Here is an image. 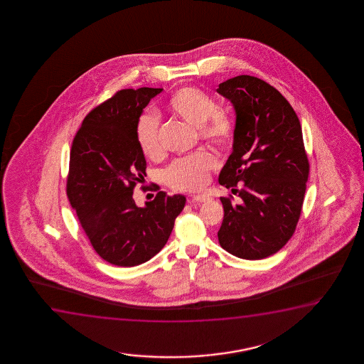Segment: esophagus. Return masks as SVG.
<instances>
[{
  "label": "esophagus",
  "instance_id": "1",
  "mask_svg": "<svg viewBox=\"0 0 364 364\" xmlns=\"http://www.w3.org/2000/svg\"><path fill=\"white\" fill-rule=\"evenodd\" d=\"M210 200H211V198L208 196V195H194L190 199V203H208Z\"/></svg>",
  "mask_w": 364,
  "mask_h": 364
}]
</instances>
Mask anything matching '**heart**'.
<instances>
[{"label":"heart","instance_id":"heart-1","mask_svg":"<svg viewBox=\"0 0 364 364\" xmlns=\"http://www.w3.org/2000/svg\"><path fill=\"white\" fill-rule=\"evenodd\" d=\"M171 114L198 128L200 138L209 144L225 148L232 141L235 119L229 112L219 109L213 97L195 87H184L168 102ZM136 138L140 149L149 158L161 154L159 140V119L153 113L140 115L136 123ZM215 158L208 151H198L175 159L165 170L168 184L176 190L196 191L203 189L214 169Z\"/></svg>","mask_w":364,"mask_h":364}]
</instances>
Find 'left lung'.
<instances>
[{
	"mask_svg": "<svg viewBox=\"0 0 364 364\" xmlns=\"http://www.w3.org/2000/svg\"><path fill=\"white\" fill-rule=\"evenodd\" d=\"M216 90L236 114L232 153L219 183L241 198L240 204L220 198L219 242L240 259H264L287 244L304 204L309 164L299 117L279 90L256 77L237 75Z\"/></svg>",
	"mask_w": 364,
	"mask_h": 364,
	"instance_id": "1",
	"label": "left lung"
}]
</instances>
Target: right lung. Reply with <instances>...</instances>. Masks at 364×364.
Wrapping results in <instances>:
<instances>
[{
  "label": "right lung",
  "mask_w": 364,
  "mask_h": 364,
  "mask_svg": "<svg viewBox=\"0 0 364 364\" xmlns=\"http://www.w3.org/2000/svg\"><path fill=\"white\" fill-rule=\"evenodd\" d=\"M161 92L148 87L117 92L85 117L72 143L67 196L95 252L120 267L154 257L186 201L184 195L164 191L141 208L133 199L135 185L146 176L136 123Z\"/></svg>",
  "instance_id": "add662e5"
}]
</instances>
